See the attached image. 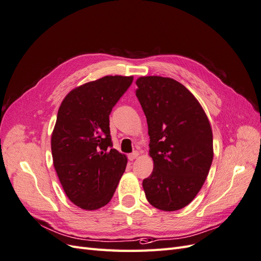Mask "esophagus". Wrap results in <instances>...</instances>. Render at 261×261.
<instances>
[{
	"label": "esophagus",
	"instance_id": "esophagus-1",
	"mask_svg": "<svg viewBox=\"0 0 261 261\" xmlns=\"http://www.w3.org/2000/svg\"><path fill=\"white\" fill-rule=\"evenodd\" d=\"M138 156H139V152H137V150H136V152H133V153H131V154H129L128 155V159H129V161H134V159H136V158H138Z\"/></svg>",
	"mask_w": 261,
	"mask_h": 261
}]
</instances>
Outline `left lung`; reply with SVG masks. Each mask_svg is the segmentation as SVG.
Wrapping results in <instances>:
<instances>
[{
    "label": "left lung",
    "instance_id": "left-lung-1",
    "mask_svg": "<svg viewBox=\"0 0 261 261\" xmlns=\"http://www.w3.org/2000/svg\"><path fill=\"white\" fill-rule=\"evenodd\" d=\"M136 95L148 125L154 169L143 180L148 203L174 212L195 198L214 158L213 131L196 97L171 78L140 77Z\"/></svg>",
    "mask_w": 261,
    "mask_h": 261
}]
</instances>
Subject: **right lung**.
<instances>
[{"label":"right lung","mask_w":261,"mask_h":261,"mask_svg":"<svg viewBox=\"0 0 261 261\" xmlns=\"http://www.w3.org/2000/svg\"><path fill=\"white\" fill-rule=\"evenodd\" d=\"M133 77L105 75L74 88L65 96L52 133L53 165L72 203L96 210L112 199L127 166L113 148L109 114Z\"/></svg>","instance_id":"right-lung-1"}]
</instances>
